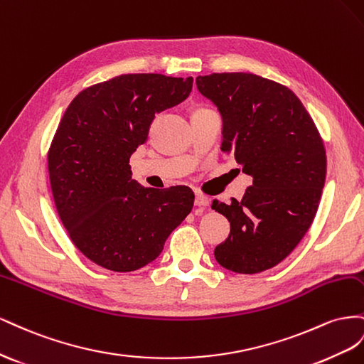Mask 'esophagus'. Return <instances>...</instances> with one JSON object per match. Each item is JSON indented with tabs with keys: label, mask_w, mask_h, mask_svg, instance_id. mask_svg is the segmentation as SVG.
Instances as JSON below:
<instances>
[{
	"label": "esophagus",
	"mask_w": 364,
	"mask_h": 364,
	"mask_svg": "<svg viewBox=\"0 0 364 364\" xmlns=\"http://www.w3.org/2000/svg\"><path fill=\"white\" fill-rule=\"evenodd\" d=\"M209 203H210V200L207 198L205 195H203V193H196L195 195V205L196 207H201V209H205V207H209Z\"/></svg>",
	"instance_id": "34e87169"
}]
</instances>
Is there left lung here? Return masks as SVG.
<instances>
[{"label":"left lung","mask_w":364,"mask_h":364,"mask_svg":"<svg viewBox=\"0 0 364 364\" xmlns=\"http://www.w3.org/2000/svg\"><path fill=\"white\" fill-rule=\"evenodd\" d=\"M196 87L221 112V151L253 176L241 201L212 203L230 223L215 257L230 272L261 273L282 262L314 221L326 178L323 140L302 102L274 80L213 73Z\"/></svg>","instance_id":"8db88e82"}]
</instances>
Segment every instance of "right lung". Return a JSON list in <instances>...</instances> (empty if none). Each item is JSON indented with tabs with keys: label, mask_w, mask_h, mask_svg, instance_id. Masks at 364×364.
<instances>
[{
	"label": "right lung",
	"mask_w": 364,
	"mask_h": 364,
	"mask_svg": "<svg viewBox=\"0 0 364 364\" xmlns=\"http://www.w3.org/2000/svg\"><path fill=\"white\" fill-rule=\"evenodd\" d=\"M192 84L155 73L122 75L80 91L60 119L48 149L51 192L73 244L95 264L119 273L148 265L191 213L189 188H143L129 159L155 114L181 103Z\"/></svg>",
	"instance_id": "1"
}]
</instances>
